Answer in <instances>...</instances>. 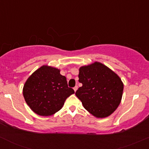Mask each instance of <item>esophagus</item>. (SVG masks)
<instances>
[{
	"label": "esophagus",
	"instance_id": "obj_1",
	"mask_svg": "<svg viewBox=\"0 0 149 149\" xmlns=\"http://www.w3.org/2000/svg\"><path fill=\"white\" fill-rule=\"evenodd\" d=\"M77 89H78V86H76L73 88V90H74V91H77Z\"/></svg>",
	"mask_w": 149,
	"mask_h": 149
}]
</instances>
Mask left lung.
<instances>
[{
	"mask_svg": "<svg viewBox=\"0 0 149 149\" xmlns=\"http://www.w3.org/2000/svg\"><path fill=\"white\" fill-rule=\"evenodd\" d=\"M82 84L76 95L89 113L98 118L109 116L120 103L123 83L120 78L104 64L95 62L79 68Z\"/></svg>",
	"mask_w": 149,
	"mask_h": 149,
	"instance_id": "obj_1",
	"label": "left lung"
}]
</instances>
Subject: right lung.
Returning a JSON list of instances; mask_svg holds the SVG:
<instances>
[{
  "label": "right lung",
  "instance_id": "right-lung-1",
  "mask_svg": "<svg viewBox=\"0 0 149 149\" xmlns=\"http://www.w3.org/2000/svg\"><path fill=\"white\" fill-rule=\"evenodd\" d=\"M74 94L59 69L42 65L25 82L23 95L30 109L41 116H49L63 106L66 99Z\"/></svg>",
  "mask_w": 149,
  "mask_h": 149
}]
</instances>
